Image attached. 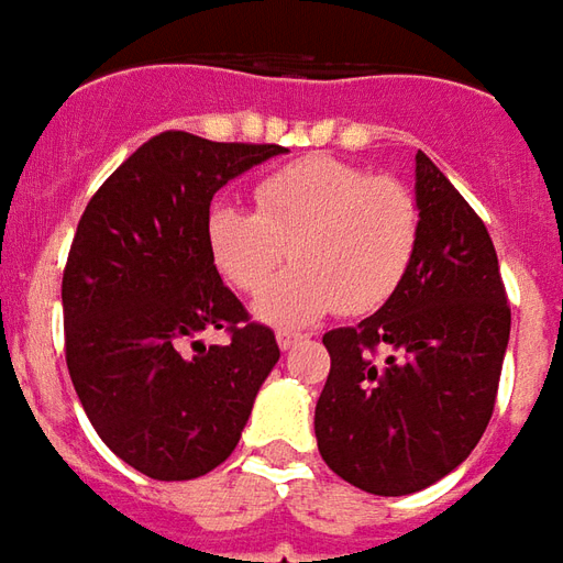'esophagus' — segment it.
I'll use <instances>...</instances> for the list:
<instances>
[{
	"instance_id": "34e87169",
	"label": "esophagus",
	"mask_w": 563,
	"mask_h": 563,
	"mask_svg": "<svg viewBox=\"0 0 563 563\" xmlns=\"http://www.w3.org/2000/svg\"><path fill=\"white\" fill-rule=\"evenodd\" d=\"M298 343H301V334H295V331H277V346H280L283 353H289Z\"/></svg>"
}]
</instances>
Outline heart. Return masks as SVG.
<instances>
[{
	"label": "heart",
	"instance_id": "obj_1",
	"mask_svg": "<svg viewBox=\"0 0 563 563\" xmlns=\"http://www.w3.org/2000/svg\"><path fill=\"white\" fill-rule=\"evenodd\" d=\"M256 210L217 201L205 222L213 268L238 292H258L256 317L305 329L341 307L367 313L401 286L419 244L410 189L350 162L310 156L256 184Z\"/></svg>",
	"mask_w": 563,
	"mask_h": 563
}]
</instances>
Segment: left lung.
<instances>
[{"instance_id": "obj_1", "label": "left lung", "mask_w": 563, "mask_h": 563, "mask_svg": "<svg viewBox=\"0 0 563 563\" xmlns=\"http://www.w3.org/2000/svg\"><path fill=\"white\" fill-rule=\"evenodd\" d=\"M419 244L374 317L329 331L319 455L362 492H422L467 459L495 410L509 307L483 220L416 153Z\"/></svg>"}]
</instances>
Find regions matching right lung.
Instances as JSON below:
<instances>
[{
	"label": "right lung",
	"mask_w": 563,
	"mask_h": 563,
	"mask_svg": "<svg viewBox=\"0 0 563 563\" xmlns=\"http://www.w3.org/2000/svg\"><path fill=\"white\" fill-rule=\"evenodd\" d=\"M280 153L162 132L80 217L63 274L68 374L104 446L150 479H196L229 459L280 358L205 241L213 196ZM210 328L232 330L233 343L198 342Z\"/></svg>",
	"instance_id": "right-lung-1"
}]
</instances>
